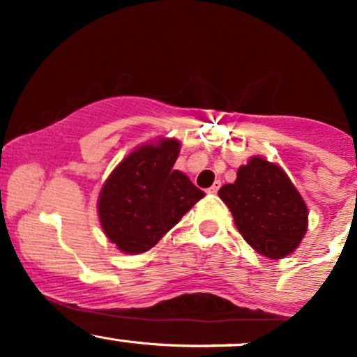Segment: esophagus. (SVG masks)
I'll use <instances>...</instances> for the list:
<instances>
[{
  "label": "esophagus",
  "mask_w": 357,
  "mask_h": 357,
  "mask_svg": "<svg viewBox=\"0 0 357 357\" xmlns=\"http://www.w3.org/2000/svg\"><path fill=\"white\" fill-rule=\"evenodd\" d=\"M220 186H221V181H215V183L211 184V188H210V190H208V192H211V195H215V192H218Z\"/></svg>",
  "instance_id": "obj_1"
}]
</instances>
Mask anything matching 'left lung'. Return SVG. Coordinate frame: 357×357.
Here are the masks:
<instances>
[{"mask_svg": "<svg viewBox=\"0 0 357 357\" xmlns=\"http://www.w3.org/2000/svg\"><path fill=\"white\" fill-rule=\"evenodd\" d=\"M218 195L241 236L260 255L277 260L301 245L309 211L280 166L255 155L238 167L236 181L221 186Z\"/></svg>", "mask_w": 357, "mask_h": 357, "instance_id": "left-lung-1", "label": "left lung"}]
</instances>
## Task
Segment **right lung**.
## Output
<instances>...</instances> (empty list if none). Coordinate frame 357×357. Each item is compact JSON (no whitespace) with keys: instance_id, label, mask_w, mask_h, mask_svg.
<instances>
[{"instance_id":"right-lung-1","label":"right lung","mask_w":357,"mask_h":357,"mask_svg":"<svg viewBox=\"0 0 357 357\" xmlns=\"http://www.w3.org/2000/svg\"><path fill=\"white\" fill-rule=\"evenodd\" d=\"M179 141L159 139L122 159L99 195V220L105 236L121 252L137 255L153 248L204 192L173 169Z\"/></svg>"}]
</instances>
